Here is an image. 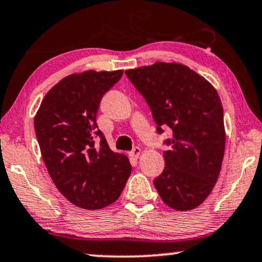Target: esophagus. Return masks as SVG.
I'll return each mask as SVG.
<instances>
[{
	"label": "esophagus",
	"mask_w": 262,
	"mask_h": 262,
	"mask_svg": "<svg viewBox=\"0 0 262 262\" xmlns=\"http://www.w3.org/2000/svg\"><path fill=\"white\" fill-rule=\"evenodd\" d=\"M140 153H141V149H140V148H139V147H134L133 151L129 153V156H130L133 159H138L139 156H140Z\"/></svg>",
	"instance_id": "1"
}]
</instances>
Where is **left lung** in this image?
Returning a JSON list of instances; mask_svg holds the SVG:
<instances>
[{
    "mask_svg": "<svg viewBox=\"0 0 262 262\" xmlns=\"http://www.w3.org/2000/svg\"><path fill=\"white\" fill-rule=\"evenodd\" d=\"M125 75L148 104L157 132L165 125L172 130V139L164 141L170 148L153 181L156 189L173 210H193L211 194L222 169L225 129L218 92L181 63L156 62Z\"/></svg>",
    "mask_w": 262,
    "mask_h": 262,
    "instance_id": "obj_1",
    "label": "left lung"
}]
</instances>
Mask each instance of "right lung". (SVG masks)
Returning <instances> with one entry per match:
<instances>
[{
	"label": "right lung",
	"instance_id": "1",
	"mask_svg": "<svg viewBox=\"0 0 262 262\" xmlns=\"http://www.w3.org/2000/svg\"><path fill=\"white\" fill-rule=\"evenodd\" d=\"M123 71L66 76L41 100L34 130L44 164L60 193L75 206L99 210L120 196L132 172L96 122L100 100Z\"/></svg>",
	"mask_w": 262,
	"mask_h": 262
}]
</instances>
